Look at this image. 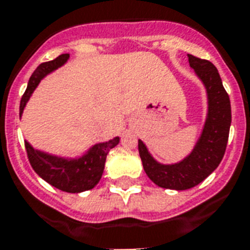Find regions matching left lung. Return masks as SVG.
Listing matches in <instances>:
<instances>
[{
    "mask_svg": "<svg viewBox=\"0 0 250 250\" xmlns=\"http://www.w3.org/2000/svg\"><path fill=\"white\" fill-rule=\"evenodd\" d=\"M188 62L208 94L207 120L192 152L179 163L164 165L149 155L143 142L138 141L139 156L148 178L159 187L177 191L192 188L217 169L226 151L231 126L229 94L214 64L191 54H188Z\"/></svg>",
    "mask_w": 250,
    "mask_h": 250,
    "instance_id": "1",
    "label": "left lung"
}]
</instances>
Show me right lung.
<instances>
[{
	"instance_id": "1",
	"label": "right lung",
	"mask_w": 250,
	"mask_h": 250,
	"mask_svg": "<svg viewBox=\"0 0 250 250\" xmlns=\"http://www.w3.org/2000/svg\"><path fill=\"white\" fill-rule=\"evenodd\" d=\"M68 58L69 54H62L54 61L42 63L36 68L28 81L27 90L24 91L21 97V108H19L21 116L28 99L31 98L32 93L35 91L40 81L47 73L64 64ZM119 142L120 138L116 137L108 142L98 143L79 159H63V157L41 152L39 149L33 148L28 142H25V151L33 170L43 181L65 192L79 193L94 188L98 185L104 170L105 159L109 149L119 145Z\"/></svg>"
}]
</instances>
